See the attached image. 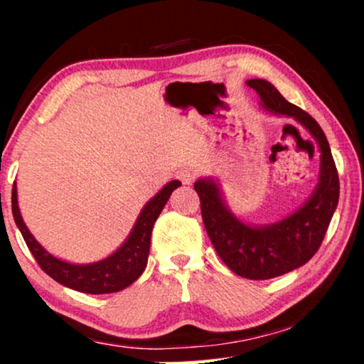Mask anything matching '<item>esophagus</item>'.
Returning <instances> with one entry per match:
<instances>
[{"mask_svg":"<svg viewBox=\"0 0 364 364\" xmlns=\"http://www.w3.org/2000/svg\"><path fill=\"white\" fill-rule=\"evenodd\" d=\"M177 177L181 178L182 183H192L193 178H196V172H193L192 168L183 167V168H181V171L177 172Z\"/></svg>","mask_w":364,"mask_h":364,"instance_id":"34e87169","label":"esophagus"}]
</instances>
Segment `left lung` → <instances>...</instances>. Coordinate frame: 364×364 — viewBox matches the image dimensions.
Listing matches in <instances>:
<instances>
[{
	"mask_svg": "<svg viewBox=\"0 0 364 364\" xmlns=\"http://www.w3.org/2000/svg\"><path fill=\"white\" fill-rule=\"evenodd\" d=\"M247 86L255 89L265 111L295 119L320 149V176L315 191L291 215L267 225L242 222L228 208L220 183L212 177L193 183L200 197L203 225L218 257L237 275L248 280H268L305 265L318 252L336 210L340 181L330 144L315 119L288 102L265 79H250Z\"/></svg>",
	"mask_w": 364,
	"mask_h": 364,
	"instance_id": "obj_1",
	"label": "left lung"
}]
</instances>
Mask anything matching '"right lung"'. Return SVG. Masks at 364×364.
Instances as JSON below:
<instances>
[{"label":"right lung","instance_id":"obj_1","mask_svg":"<svg viewBox=\"0 0 364 364\" xmlns=\"http://www.w3.org/2000/svg\"><path fill=\"white\" fill-rule=\"evenodd\" d=\"M181 181H171L166 183L151 200H149L139 213L131 233L124 240L121 247L111 255L94 263H69L61 258L54 257L39 243L33 233L28 230L21 212L18 207L16 182L13 186L11 208L14 222L26 242L29 252L36 258L38 265L48 273L53 280L61 285L73 288L76 291L91 293V295H102V293L121 291L131 283L137 280L146 270L149 248H151L152 227L162 208L171 197V193L181 187Z\"/></svg>","mask_w":364,"mask_h":364}]
</instances>
